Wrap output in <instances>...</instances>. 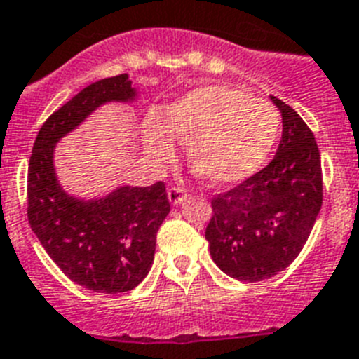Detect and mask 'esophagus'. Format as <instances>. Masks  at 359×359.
<instances>
[{
  "label": "esophagus",
  "mask_w": 359,
  "mask_h": 359,
  "mask_svg": "<svg viewBox=\"0 0 359 359\" xmlns=\"http://www.w3.org/2000/svg\"><path fill=\"white\" fill-rule=\"evenodd\" d=\"M185 198H187L185 187H170V189H168V200H170V203H174V205L182 203Z\"/></svg>",
  "instance_id": "esophagus-1"
}]
</instances>
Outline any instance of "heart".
<instances>
[{"instance_id": "obj_1", "label": "heart", "mask_w": 359, "mask_h": 359, "mask_svg": "<svg viewBox=\"0 0 359 359\" xmlns=\"http://www.w3.org/2000/svg\"><path fill=\"white\" fill-rule=\"evenodd\" d=\"M269 102L224 84L201 86L168 104L163 123L144 124V147L159 161L174 158L172 139L189 144L192 172L215 185L244 182L264 167L280 135Z\"/></svg>"}]
</instances>
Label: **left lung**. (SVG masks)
Wrapping results in <instances>:
<instances>
[{
    "label": "left lung",
    "instance_id": "8db88e82",
    "mask_svg": "<svg viewBox=\"0 0 359 359\" xmlns=\"http://www.w3.org/2000/svg\"><path fill=\"white\" fill-rule=\"evenodd\" d=\"M283 137L262 170L211 200L205 229L216 266L259 283L288 268L306 244L323 203L321 156L312 130L277 97Z\"/></svg>",
    "mask_w": 359,
    "mask_h": 359
}]
</instances>
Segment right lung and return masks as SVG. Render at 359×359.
Returning <instances> with one entry per match:
<instances>
[{"label": "right lung", "instance_id": "1", "mask_svg": "<svg viewBox=\"0 0 359 359\" xmlns=\"http://www.w3.org/2000/svg\"><path fill=\"white\" fill-rule=\"evenodd\" d=\"M135 97L128 75L93 82L41 124L27 176V218L47 255L97 293L130 292L152 268L156 235L170 212L165 183L119 187L99 200H76L56 180L55 144L104 102Z\"/></svg>", "mask_w": 359, "mask_h": 359}]
</instances>
